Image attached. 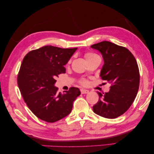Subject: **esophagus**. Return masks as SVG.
Segmentation results:
<instances>
[{
	"label": "esophagus",
	"mask_w": 154,
	"mask_h": 154,
	"mask_svg": "<svg viewBox=\"0 0 154 154\" xmlns=\"http://www.w3.org/2000/svg\"><path fill=\"white\" fill-rule=\"evenodd\" d=\"M80 92H81V94H85L89 93V90H87V89H80Z\"/></svg>",
	"instance_id": "obj_1"
}]
</instances>
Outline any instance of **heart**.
Returning <instances> with one entry per match:
<instances>
[{"label":"heart","mask_w":154,"mask_h":154,"mask_svg":"<svg viewBox=\"0 0 154 154\" xmlns=\"http://www.w3.org/2000/svg\"><path fill=\"white\" fill-rule=\"evenodd\" d=\"M85 58H86L87 61L89 60H91V59L94 58H96V57H99V56L98 55H96V54H94V53H91V52H89V53H87L86 54H85ZM80 83H81L82 85H87V83H88V81L86 80H82L80 81Z\"/></svg>","instance_id":"1"}]
</instances>
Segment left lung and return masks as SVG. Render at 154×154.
Masks as SVG:
<instances>
[{
	"instance_id": "left-lung-1",
	"label": "left lung",
	"mask_w": 154,
	"mask_h": 154,
	"mask_svg": "<svg viewBox=\"0 0 154 154\" xmlns=\"http://www.w3.org/2000/svg\"><path fill=\"white\" fill-rule=\"evenodd\" d=\"M91 47L103 55L100 76L112 85L109 92H98L99 100L93 111L102 117L113 119L126 112L136 98L140 84L138 64L129 49L111 42L103 41Z\"/></svg>"
}]
</instances>
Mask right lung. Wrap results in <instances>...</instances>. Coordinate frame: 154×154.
Returning a JSON list of instances; mask_svg holds the SVG:
<instances>
[{"label": "right lung", "mask_w": 154, "mask_h": 154, "mask_svg": "<svg viewBox=\"0 0 154 154\" xmlns=\"http://www.w3.org/2000/svg\"><path fill=\"white\" fill-rule=\"evenodd\" d=\"M77 48L44 46L26 54L18 74L21 95L32 113L39 119L54 122L69 115L80 91L71 87L64 94L54 86L56 77L65 74V65Z\"/></svg>", "instance_id": "1"}]
</instances>
